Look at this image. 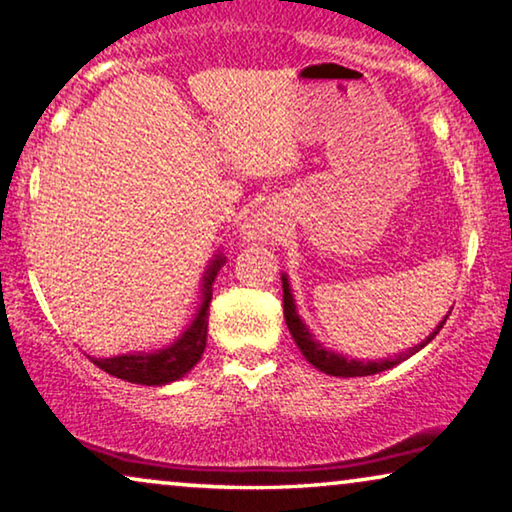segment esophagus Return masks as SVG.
Wrapping results in <instances>:
<instances>
[{
    "instance_id": "obj_1",
    "label": "esophagus",
    "mask_w": 512,
    "mask_h": 512,
    "mask_svg": "<svg viewBox=\"0 0 512 512\" xmlns=\"http://www.w3.org/2000/svg\"><path fill=\"white\" fill-rule=\"evenodd\" d=\"M276 234V222L269 213H255L241 225V236L246 241H266Z\"/></svg>"
}]
</instances>
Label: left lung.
<instances>
[{
    "instance_id": "8db88e82",
    "label": "left lung",
    "mask_w": 512,
    "mask_h": 512,
    "mask_svg": "<svg viewBox=\"0 0 512 512\" xmlns=\"http://www.w3.org/2000/svg\"><path fill=\"white\" fill-rule=\"evenodd\" d=\"M283 313H285L287 329H290V334L294 338V343H297V348L301 350V355H304L308 362H311L318 371L327 373V376H338V378L373 376V373L392 369V366H397L399 362H403V359H408L410 355H415L417 350H422L424 345H427L431 338H434L438 331L443 329L445 320H448V315H450V313L445 315L441 325L434 329V334L427 336V341H422L420 345H415V348L406 350V352H403V355L394 357V359H378V362H359V359H348V357H343V355H336V352L322 348V343L315 341L311 331H308V327L299 318L297 306H294V297H292L290 283H287L285 276H283Z\"/></svg>"
}]
</instances>
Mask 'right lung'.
<instances>
[{
  "label": "right lung",
  "mask_w": 512,
  "mask_h": 512,
  "mask_svg": "<svg viewBox=\"0 0 512 512\" xmlns=\"http://www.w3.org/2000/svg\"><path fill=\"white\" fill-rule=\"evenodd\" d=\"M222 264H225V257L222 255H215V259H211V264H208V269L204 273V285H201L204 287V290H201L204 299H201V306L197 315H194L192 325L183 331L176 343L155 352H134V355L129 352V355L106 359L92 357V362H95L102 371L109 373V376L122 378L127 380V383L136 385L160 387L183 378L185 373L199 362L201 355H204L208 331V304H211L213 297V280L222 269Z\"/></svg>",
  "instance_id": "1"
}]
</instances>
